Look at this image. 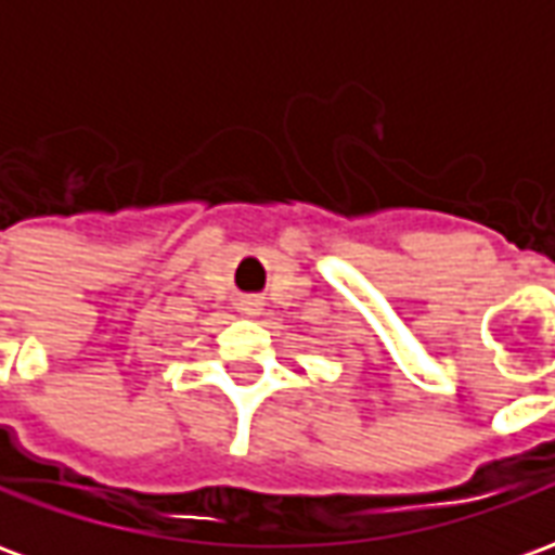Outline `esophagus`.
Here are the masks:
<instances>
[{
    "label": "esophagus",
    "instance_id": "obj_1",
    "mask_svg": "<svg viewBox=\"0 0 555 555\" xmlns=\"http://www.w3.org/2000/svg\"><path fill=\"white\" fill-rule=\"evenodd\" d=\"M241 312L243 314H258V312H261V302H258V300H243Z\"/></svg>",
    "mask_w": 555,
    "mask_h": 555
}]
</instances>
